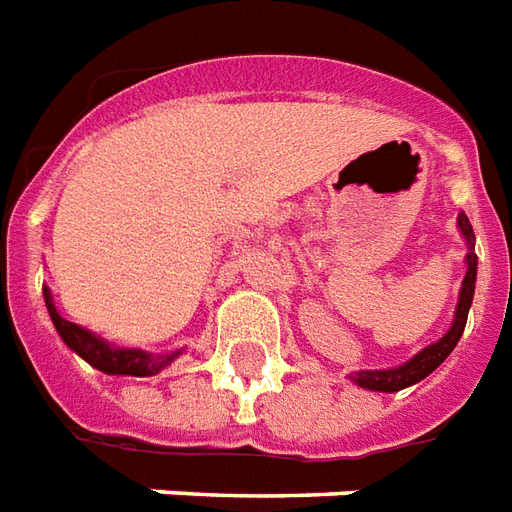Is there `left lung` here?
Returning <instances> with one entry per match:
<instances>
[{
  "label": "left lung",
  "instance_id": "8db88e82",
  "mask_svg": "<svg viewBox=\"0 0 512 512\" xmlns=\"http://www.w3.org/2000/svg\"><path fill=\"white\" fill-rule=\"evenodd\" d=\"M458 230L461 236L467 241V276L461 282V293H458V304L456 314H453V325L448 328V333L437 339L429 347L410 358L407 363H401L396 369H377V372H355L352 374V382L358 388H366V391H380V393H396L401 388H410L415 382H420L423 377H429L439 363L448 358L453 347L461 339L464 333V325H467V314L469 306H472V295H475V279H478V255H475V233H472V225H469L467 214L461 211L458 214Z\"/></svg>",
  "mask_w": 512,
  "mask_h": 512
}]
</instances>
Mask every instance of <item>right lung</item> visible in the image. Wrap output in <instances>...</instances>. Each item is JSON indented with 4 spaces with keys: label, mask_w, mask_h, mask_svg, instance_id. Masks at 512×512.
<instances>
[{
    "label": "right lung",
    "mask_w": 512,
    "mask_h": 512,
    "mask_svg": "<svg viewBox=\"0 0 512 512\" xmlns=\"http://www.w3.org/2000/svg\"><path fill=\"white\" fill-rule=\"evenodd\" d=\"M45 306H48V314L54 320V328L62 336V342L70 347L73 352H78L83 361L100 369L105 374H127V377H151V374L162 372L165 366L176 361L181 355V350L176 352H146V350H130V347H111V344L94 336L92 331H86L81 325L64 320L62 314L56 312L54 298H51V290L43 287Z\"/></svg>",
    "instance_id": "1"
}]
</instances>
